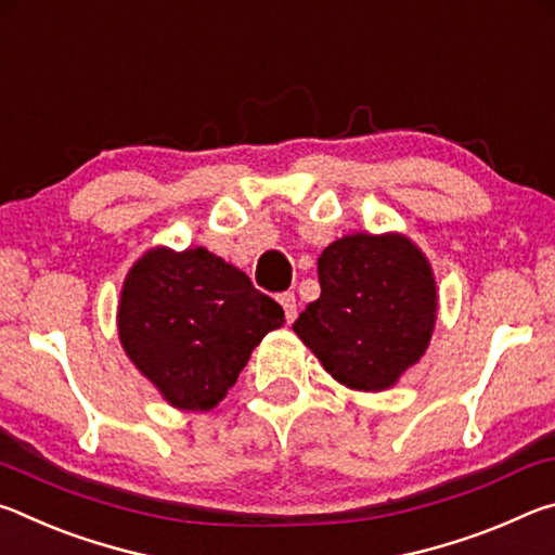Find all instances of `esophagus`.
I'll return each instance as SVG.
<instances>
[{"label": "esophagus", "instance_id": "esophagus-1", "mask_svg": "<svg viewBox=\"0 0 555 555\" xmlns=\"http://www.w3.org/2000/svg\"><path fill=\"white\" fill-rule=\"evenodd\" d=\"M279 304L284 308V315H286V323H294L296 315H298V300L294 294H281L279 296Z\"/></svg>", "mask_w": 555, "mask_h": 555}]
</instances>
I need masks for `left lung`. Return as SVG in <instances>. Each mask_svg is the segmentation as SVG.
I'll return each instance as SVG.
<instances>
[{"label": "left lung", "mask_w": 555, "mask_h": 555, "mask_svg": "<svg viewBox=\"0 0 555 555\" xmlns=\"http://www.w3.org/2000/svg\"><path fill=\"white\" fill-rule=\"evenodd\" d=\"M321 298L294 333L335 382L391 389L426 354L438 318L434 267L401 232H352L318 259Z\"/></svg>", "instance_id": "obj_1"}]
</instances>
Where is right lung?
Wrapping results in <instances>:
<instances>
[{"label":"right lung","instance_id":"obj_1","mask_svg":"<svg viewBox=\"0 0 555 555\" xmlns=\"http://www.w3.org/2000/svg\"><path fill=\"white\" fill-rule=\"evenodd\" d=\"M281 325L284 308L205 247L146 249L117 306L121 350L181 411L218 406L261 337Z\"/></svg>","mask_w":555,"mask_h":555}]
</instances>
